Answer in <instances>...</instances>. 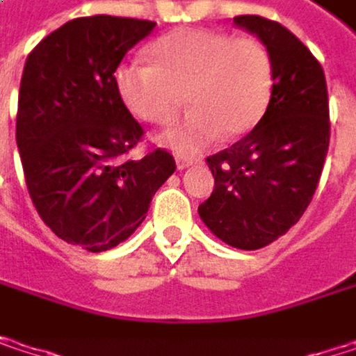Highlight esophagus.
Masks as SVG:
<instances>
[{
	"mask_svg": "<svg viewBox=\"0 0 356 356\" xmlns=\"http://www.w3.org/2000/svg\"><path fill=\"white\" fill-rule=\"evenodd\" d=\"M197 163H200V159H183V156H177L179 171H183V169H187V167H193V165H197Z\"/></svg>",
	"mask_w": 356,
	"mask_h": 356,
	"instance_id": "34e87169",
	"label": "esophagus"
}]
</instances>
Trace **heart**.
Wrapping results in <instances>:
<instances>
[{
  "mask_svg": "<svg viewBox=\"0 0 356 356\" xmlns=\"http://www.w3.org/2000/svg\"><path fill=\"white\" fill-rule=\"evenodd\" d=\"M150 53L154 63H121L115 86L125 107L152 125H171L187 97L193 111L163 138L179 154L204 150L222 131L245 136L270 105L272 55L255 36L181 29L161 36Z\"/></svg>",
  "mask_w": 356,
  "mask_h": 356,
  "instance_id": "b5f03b06",
  "label": "heart"
}]
</instances>
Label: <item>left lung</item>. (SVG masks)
<instances>
[{"instance_id":"left-lung-1","label":"left lung","mask_w":356,"mask_h":356,"mask_svg":"<svg viewBox=\"0 0 356 356\" xmlns=\"http://www.w3.org/2000/svg\"><path fill=\"white\" fill-rule=\"evenodd\" d=\"M233 22L268 47L274 86L261 121L208 156L214 189L197 212L227 245L259 249L297 225L318 189L330 146L327 86L320 61L289 29L261 16Z\"/></svg>"}]
</instances>
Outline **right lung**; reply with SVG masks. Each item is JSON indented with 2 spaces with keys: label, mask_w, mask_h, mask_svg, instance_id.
I'll return each mask as SVG.
<instances>
[{
  "label": "right lung",
  "mask_w": 356,
  "mask_h": 356,
  "mask_svg": "<svg viewBox=\"0 0 356 356\" xmlns=\"http://www.w3.org/2000/svg\"><path fill=\"white\" fill-rule=\"evenodd\" d=\"M154 26L138 18H76L44 36L24 63L16 144L31 200L59 239L92 253L125 241L177 169L165 148L129 159L144 127L115 86L121 59Z\"/></svg>",
  "instance_id": "right-lung-1"
}]
</instances>
